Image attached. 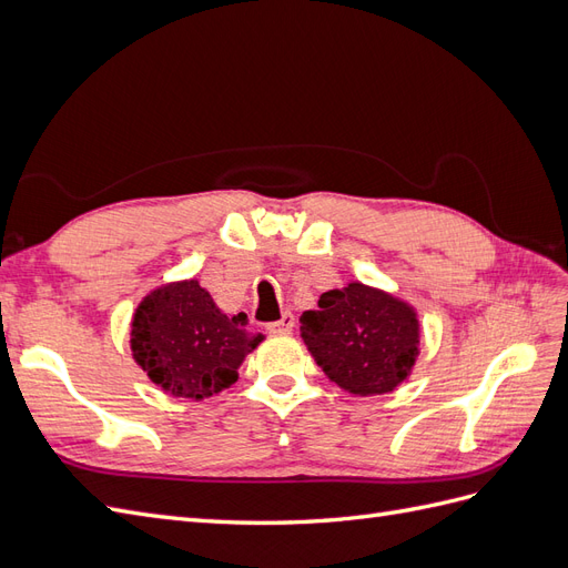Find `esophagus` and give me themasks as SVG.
Instances as JSON below:
<instances>
[{
	"label": "esophagus",
	"instance_id": "obj_1",
	"mask_svg": "<svg viewBox=\"0 0 568 568\" xmlns=\"http://www.w3.org/2000/svg\"><path fill=\"white\" fill-rule=\"evenodd\" d=\"M267 332H270L272 336H286V334H291V332H294V315L284 313L282 320L267 324Z\"/></svg>",
	"mask_w": 568,
	"mask_h": 568
}]
</instances>
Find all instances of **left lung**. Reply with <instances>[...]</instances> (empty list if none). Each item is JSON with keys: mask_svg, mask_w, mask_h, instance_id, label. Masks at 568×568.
<instances>
[{"mask_svg": "<svg viewBox=\"0 0 568 568\" xmlns=\"http://www.w3.org/2000/svg\"><path fill=\"white\" fill-rule=\"evenodd\" d=\"M301 336L329 382L359 398L398 388L422 353L415 305L363 282L322 294Z\"/></svg>", "mask_w": 568, "mask_h": 568, "instance_id": "1", "label": "left lung"}]
</instances>
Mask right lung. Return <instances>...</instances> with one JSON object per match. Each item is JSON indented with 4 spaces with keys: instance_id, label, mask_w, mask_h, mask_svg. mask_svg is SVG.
<instances>
[{
    "instance_id": "add662e5",
    "label": "right lung",
    "mask_w": 568,
    "mask_h": 568,
    "mask_svg": "<svg viewBox=\"0 0 568 568\" xmlns=\"http://www.w3.org/2000/svg\"><path fill=\"white\" fill-rule=\"evenodd\" d=\"M130 329L134 363L163 393L184 400H203L230 388L246 355L265 341L246 329L244 313H222L199 280L149 291Z\"/></svg>"
}]
</instances>
